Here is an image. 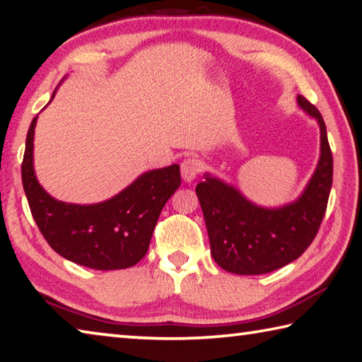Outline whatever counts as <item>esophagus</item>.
<instances>
[{
	"mask_svg": "<svg viewBox=\"0 0 362 362\" xmlns=\"http://www.w3.org/2000/svg\"><path fill=\"white\" fill-rule=\"evenodd\" d=\"M200 170H202L200 160H197L194 158H187L181 162V176L186 182L194 181L197 178V175L200 173Z\"/></svg>",
	"mask_w": 362,
	"mask_h": 362,
	"instance_id": "esophagus-1",
	"label": "esophagus"
}]
</instances>
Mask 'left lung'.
Returning <instances> with one entry per match:
<instances>
[{"label":"left lung","instance_id":"left-lung-1","mask_svg":"<svg viewBox=\"0 0 362 362\" xmlns=\"http://www.w3.org/2000/svg\"><path fill=\"white\" fill-rule=\"evenodd\" d=\"M298 105L318 121L320 160L304 192L281 208H262L230 184L204 175L195 192L206 223L211 255L222 269L241 276L266 274L296 260L318 233L332 186V153L315 105Z\"/></svg>","mask_w":362,"mask_h":362}]
</instances>
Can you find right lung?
I'll list each match as a JSON object with an SVG mask.
<instances>
[{"mask_svg":"<svg viewBox=\"0 0 362 362\" xmlns=\"http://www.w3.org/2000/svg\"><path fill=\"white\" fill-rule=\"evenodd\" d=\"M36 121L37 117L26 135L22 181L31 214L45 241L61 257L91 269H124L137 264L146 255L162 208L180 187L178 163L140 175L131 186L102 203L58 202L34 175Z\"/></svg>","mask_w":362,"mask_h":362,"instance_id":"1","label":"right lung"}]
</instances>
